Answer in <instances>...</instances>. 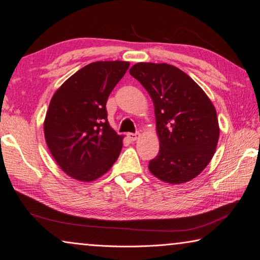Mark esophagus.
Here are the masks:
<instances>
[{
	"label": "esophagus",
	"mask_w": 260,
	"mask_h": 260,
	"mask_svg": "<svg viewBox=\"0 0 260 260\" xmlns=\"http://www.w3.org/2000/svg\"><path fill=\"white\" fill-rule=\"evenodd\" d=\"M140 136H141L140 133H128V134H127V137H128L129 141H132V142L139 140Z\"/></svg>",
	"instance_id": "obj_1"
}]
</instances>
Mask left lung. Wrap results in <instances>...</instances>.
Segmentation results:
<instances>
[{"label": "left lung", "instance_id": "left-lung-1", "mask_svg": "<svg viewBox=\"0 0 260 260\" xmlns=\"http://www.w3.org/2000/svg\"><path fill=\"white\" fill-rule=\"evenodd\" d=\"M129 74L154 105L159 152L148 164L151 173L171 184L194 179L211 161L218 144L220 131L212 103L174 66L140 62Z\"/></svg>", "mask_w": 260, "mask_h": 260}]
</instances>
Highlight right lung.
<instances>
[{
  "label": "right lung",
  "instance_id": "1",
  "mask_svg": "<svg viewBox=\"0 0 260 260\" xmlns=\"http://www.w3.org/2000/svg\"><path fill=\"white\" fill-rule=\"evenodd\" d=\"M129 62L85 66L54 92L46 115L45 137L63 172L79 181L98 179L113 167L123 136L109 126L106 104Z\"/></svg>",
  "mask_w": 260,
  "mask_h": 260
}]
</instances>
